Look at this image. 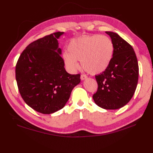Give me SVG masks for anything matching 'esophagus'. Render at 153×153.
Instances as JSON below:
<instances>
[{
    "instance_id": "1",
    "label": "esophagus",
    "mask_w": 153,
    "mask_h": 153,
    "mask_svg": "<svg viewBox=\"0 0 153 153\" xmlns=\"http://www.w3.org/2000/svg\"><path fill=\"white\" fill-rule=\"evenodd\" d=\"M87 78V77L85 76V75H84V74L81 75V79L82 80H85Z\"/></svg>"
}]
</instances>
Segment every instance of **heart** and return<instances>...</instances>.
<instances>
[{"mask_svg":"<svg viewBox=\"0 0 153 153\" xmlns=\"http://www.w3.org/2000/svg\"><path fill=\"white\" fill-rule=\"evenodd\" d=\"M114 54L112 40L105 35H85L71 40L68 45V53L63 58L67 68L71 71L81 66L90 74L105 71L111 62Z\"/></svg>","mask_w":153,"mask_h":153,"instance_id":"heart-1","label":"heart"}]
</instances>
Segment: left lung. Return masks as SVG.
<instances>
[{"label": "left lung", "instance_id": "8db88e82", "mask_svg": "<svg viewBox=\"0 0 153 153\" xmlns=\"http://www.w3.org/2000/svg\"><path fill=\"white\" fill-rule=\"evenodd\" d=\"M114 45L111 62L95 76L98 89L93 96L97 105L106 110L124 106L134 95L139 77L137 59L134 48L116 33L106 31Z\"/></svg>", "mask_w": 153, "mask_h": 153}]
</instances>
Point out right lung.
I'll return each mask as SVG.
<instances>
[{"mask_svg":"<svg viewBox=\"0 0 153 153\" xmlns=\"http://www.w3.org/2000/svg\"><path fill=\"white\" fill-rule=\"evenodd\" d=\"M64 33L56 32L30 43L16 66V79L22 99L44 114L62 108L81 82L80 74H70L64 68L58 42Z\"/></svg>","mask_w":153,"mask_h":153,"instance_id":"obj_1","label":"right lung"}]
</instances>
